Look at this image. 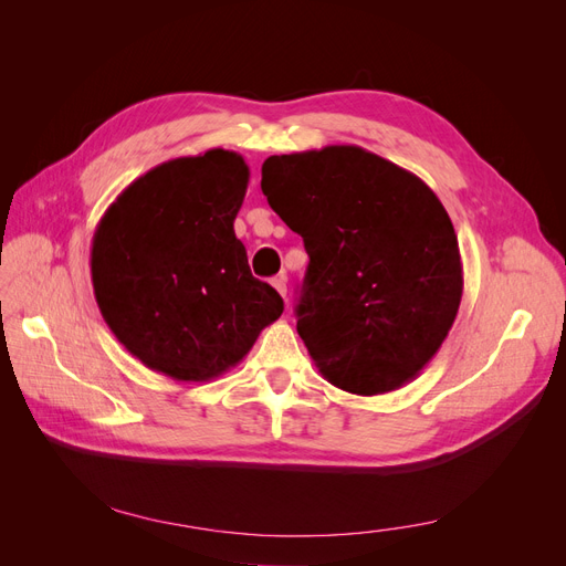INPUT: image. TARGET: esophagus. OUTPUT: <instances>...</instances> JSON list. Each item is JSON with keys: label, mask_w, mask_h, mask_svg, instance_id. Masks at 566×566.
Wrapping results in <instances>:
<instances>
[{"label": "esophagus", "mask_w": 566, "mask_h": 566, "mask_svg": "<svg viewBox=\"0 0 566 566\" xmlns=\"http://www.w3.org/2000/svg\"><path fill=\"white\" fill-rule=\"evenodd\" d=\"M271 284L275 286V291L282 295V298H286V275H284V273L277 275V277H273Z\"/></svg>", "instance_id": "obj_1"}]
</instances>
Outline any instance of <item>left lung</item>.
<instances>
[{
  "label": "left lung",
  "instance_id": "obj_1",
  "mask_svg": "<svg viewBox=\"0 0 566 566\" xmlns=\"http://www.w3.org/2000/svg\"><path fill=\"white\" fill-rule=\"evenodd\" d=\"M261 190L310 254L295 312L323 378L360 397L410 382L463 295L459 241L436 192L353 144L271 156Z\"/></svg>",
  "mask_w": 566,
  "mask_h": 566
}]
</instances>
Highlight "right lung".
I'll return each mask as SVG.
<instances>
[{"mask_svg": "<svg viewBox=\"0 0 566 566\" xmlns=\"http://www.w3.org/2000/svg\"><path fill=\"white\" fill-rule=\"evenodd\" d=\"M248 181L241 154L211 148L148 169L101 218L92 241L96 303L144 367L213 380L280 318V293L252 277L233 231Z\"/></svg>", "mask_w": 566, "mask_h": 566, "instance_id": "1", "label": "right lung"}]
</instances>
